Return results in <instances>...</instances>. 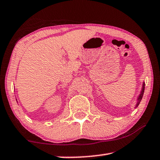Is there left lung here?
Returning a JSON list of instances; mask_svg holds the SVG:
<instances>
[{
    "mask_svg": "<svg viewBox=\"0 0 160 160\" xmlns=\"http://www.w3.org/2000/svg\"><path fill=\"white\" fill-rule=\"evenodd\" d=\"M144 90H145V82H143L142 91H141V92H140V94L138 98V102H137V104H136V107L138 106L140 101H141V99L142 98V96H143V94H144Z\"/></svg>",
    "mask_w": 160,
    "mask_h": 160,
    "instance_id": "obj_1",
    "label": "left lung"
}]
</instances>
